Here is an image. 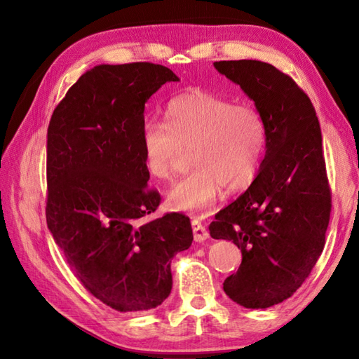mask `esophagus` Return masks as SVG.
Instances as JSON below:
<instances>
[{"instance_id":"obj_1","label":"esophagus","mask_w":359,"mask_h":359,"mask_svg":"<svg viewBox=\"0 0 359 359\" xmlns=\"http://www.w3.org/2000/svg\"><path fill=\"white\" fill-rule=\"evenodd\" d=\"M193 233H194V241L196 242H203L210 238V233L205 225L201 222L199 219H193Z\"/></svg>"}]
</instances>
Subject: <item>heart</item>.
<instances>
[{
	"instance_id": "obj_1",
	"label": "heart",
	"mask_w": 359,
	"mask_h": 359,
	"mask_svg": "<svg viewBox=\"0 0 359 359\" xmlns=\"http://www.w3.org/2000/svg\"><path fill=\"white\" fill-rule=\"evenodd\" d=\"M166 118L143 125L142 148L147 171L157 180H171L182 151L191 149L194 170L168 193L171 210L207 208L222 189L238 193L253 184L266 147V125L255 104L191 90L168 103Z\"/></svg>"
}]
</instances>
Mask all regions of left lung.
Instances as JSON below:
<instances>
[{"instance_id":"left-lung-1","label":"left lung","mask_w":359,"mask_h":359,"mask_svg":"<svg viewBox=\"0 0 359 359\" xmlns=\"http://www.w3.org/2000/svg\"><path fill=\"white\" fill-rule=\"evenodd\" d=\"M266 125V151L253 184L210 224L212 239L242 251L224 282L230 299L269 309L292 296L321 256L332 211L323 135L309 95L290 75L257 60L216 62Z\"/></svg>"}]
</instances>
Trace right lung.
<instances>
[{"instance_id":"1","label":"right lung","mask_w":359,"mask_h":359,"mask_svg":"<svg viewBox=\"0 0 359 359\" xmlns=\"http://www.w3.org/2000/svg\"><path fill=\"white\" fill-rule=\"evenodd\" d=\"M171 69L154 63L100 65L57 104L48 128L46 220L83 287L121 313L158 307L171 293V259L193 242L189 217L170 212L148 188L144 103Z\"/></svg>"}]
</instances>
